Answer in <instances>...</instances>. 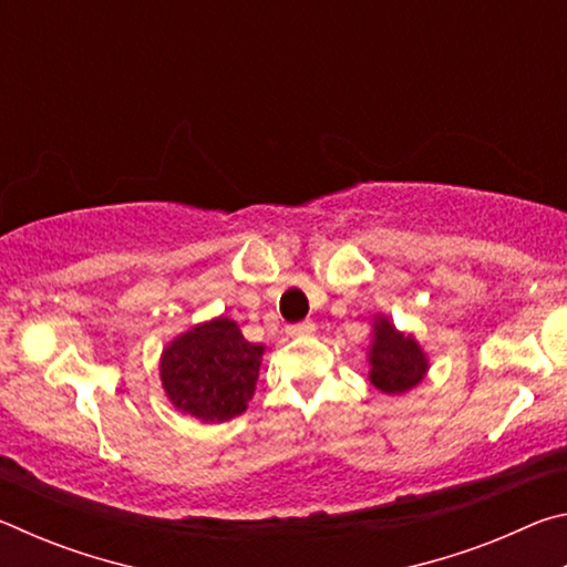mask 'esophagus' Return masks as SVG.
<instances>
[{"label":"esophagus","mask_w":567,"mask_h":567,"mask_svg":"<svg viewBox=\"0 0 567 567\" xmlns=\"http://www.w3.org/2000/svg\"><path fill=\"white\" fill-rule=\"evenodd\" d=\"M312 332H315V322H310V320L297 322L287 328V334H290V338H302V334H312Z\"/></svg>","instance_id":"esophagus-1"}]
</instances>
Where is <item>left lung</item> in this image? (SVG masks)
I'll return each mask as SVG.
<instances>
[{
	"label": "left lung",
	"instance_id": "left-lung-1",
	"mask_svg": "<svg viewBox=\"0 0 567 567\" xmlns=\"http://www.w3.org/2000/svg\"><path fill=\"white\" fill-rule=\"evenodd\" d=\"M370 382L385 395H402L417 388L427 375L430 362L412 334L400 332L385 315L372 320L370 342Z\"/></svg>",
	"mask_w": 567,
	"mask_h": 567
}]
</instances>
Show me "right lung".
<instances>
[{
  "mask_svg": "<svg viewBox=\"0 0 567 567\" xmlns=\"http://www.w3.org/2000/svg\"><path fill=\"white\" fill-rule=\"evenodd\" d=\"M262 354V344L247 342L237 322L223 315L195 324L162 350V388L185 415L227 422L252 400Z\"/></svg>",
  "mask_w": 567,
  "mask_h": 567,
  "instance_id": "obj_1",
  "label": "right lung"
}]
</instances>
